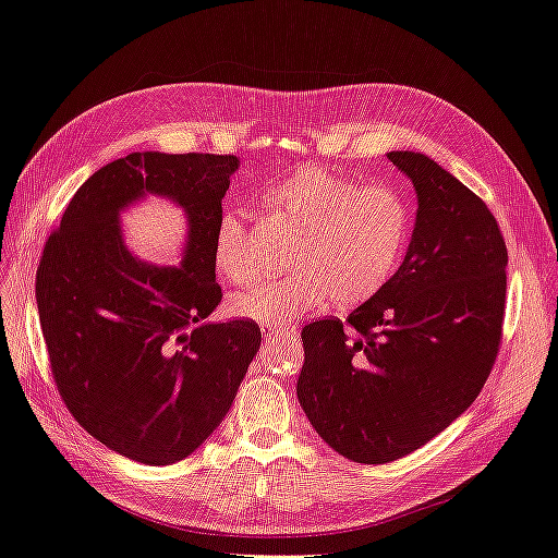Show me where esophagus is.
Returning <instances> with one entry per match:
<instances>
[{"label": "esophagus", "mask_w": 558, "mask_h": 558, "mask_svg": "<svg viewBox=\"0 0 558 558\" xmlns=\"http://www.w3.org/2000/svg\"><path fill=\"white\" fill-rule=\"evenodd\" d=\"M281 330H291V333H295V326H263V333L269 336V338L279 336Z\"/></svg>", "instance_id": "1"}]
</instances>
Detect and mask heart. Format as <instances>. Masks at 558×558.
<instances>
[{"label": "heart", "instance_id": "obj_1", "mask_svg": "<svg viewBox=\"0 0 558 558\" xmlns=\"http://www.w3.org/2000/svg\"><path fill=\"white\" fill-rule=\"evenodd\" d=\"M267 204L300 225L289 275L230 300L232 314L283 324L326 305L356 307L385 291L399 272L413 232L411 202L391 185H364L324 167H300L269 187ZM216 269L234 286L260 279L251 225L225 214L214 244Z\"/></svg>", "mask_w": 558, "mask_h": 558}]
</instances>
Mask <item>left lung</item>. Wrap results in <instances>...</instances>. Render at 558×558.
I'll return each mask as SVG.
<instances>
[{"label":"left lung","instance_id":"8db88e82","mask_svg":"<svg viewBox=\"0 0 558 558\" xmlns=\"http://www.w3.org/2000/svg\"><path fill=\"white\" fill-rule=\"evenodd\" d=\"M413 180L409 253L385 291L348 319L303 328L298 401L352 462L385 464L466 411L500 352L507 246L484 199L420 153H389Z\"/></svg>","mask_w":558,"mask_h":558}]
</instances>
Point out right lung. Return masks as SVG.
<instances>
[{"label":"right lung","mask_w":558,"mask_h":558,"mask_svg":"<svg viewBox=\"0 0 558 558\" xmlns=\"http://www.w3.org/2000/svg\"><path fill=\"white\" fill-rule=\"evenodd\" d=\"M234 155L131 153L96 171L68 204L37 267V310L58 395L114 453L173 464L194 453L236 397L260 348L251 319L208 324L222 300L214 244ZM186 208L180 268L125 251L118 210L143 193Z\"/></svg>","instance_id":"obj_1"}]
</instances>
